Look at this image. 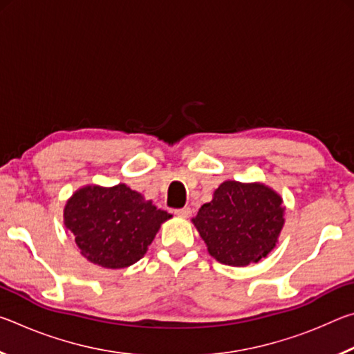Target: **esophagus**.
<instances>
[{
    "label": "esophagus",
    "mask_w": 354,
    "mask_h": 354,
    "mask_svg": "<svg viewBox=\"0 0 354 354\" xmlns=\"http://www.w3.org/2000/svg\"><path fill=\"white\" fill-rule=\"evenodd\" d=\"M175 214L178 215V217H181V218H187V217H190V214H192V209H190V207L176 209Z\"/></svg>",
    "instance_id": "esophagus-1"
}]
</instances>
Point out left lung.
Returning a JSON list of instances; mask_svg holds the SVG:
<instances>
[{
	"label": "left lung",
	"instance_id": "1",
	"mask_svg": "<svg viewBox=\"0 0 354 354\" xmlns=\"http://www.w3.org/2000/svg\"><path fill=\"white\" fill-rule=\"evenodd\" d=\"M286 206L277 190L263 183L227 179L192 223L215 261L231 267L257 263L277 247Z\"/></svg>",
	"mask_w": 354,
	"mask_h": 354
}]
</instances>
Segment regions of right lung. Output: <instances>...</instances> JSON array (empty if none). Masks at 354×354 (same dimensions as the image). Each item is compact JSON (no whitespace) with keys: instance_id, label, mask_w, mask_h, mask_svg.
<instances>
[{"instance_id":"right-lung-1","label":"right lung","mask_w":354,"mask_h":354,"mask_svg":"<svg viewBox=\"0 0 354 354\" xmlns=\"http://www.w3.org/2000/svg\"><path fill=\"white\" fill-rule=\"evenodd\" d=\"M169 212L127 184H87L65 203L64 225L88 262L124 268L140 261Z\"/></svg>"}]
</instances>
